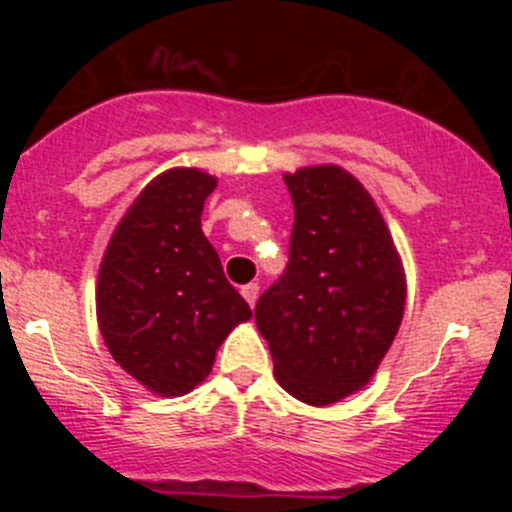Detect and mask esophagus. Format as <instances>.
I'll list each match as a JSON object with an SVG mask.
<instances>
[{"label":"esophagus","mask_w":512,"mask_h":512,"mask_svg":"<svg viewBox=\"0 0 512 512\" xmlns=\"http://www.w3.org/2000/svg\"><path fill=\"white\" fill-rule=\"evenodd\" d=\"M242 292V297L247 299V304H250V307H255V302H257V294H260V287L255 285V282H250V285H245L240 289Z\"/></svg>","instance_id":"esophagus-1"}]
</instances>
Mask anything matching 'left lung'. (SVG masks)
<instances>
[{
	"label": "left lung",
	"mask_w": 512,
	"mask_h": 512,
	"mask_svg": "<svg viewBox=\"0 0 512 512\" xmlns=\"http://www.w3.org/2000/svg\"><path fill=\"white\" fill-rule=\"evenodd\" d=\"M289 260L255 322L294 399L327 406L359 391L389 352L406 304L394 240L364 185L337 165L285 175Z\"/></svg>",
	"instance_id": "1"
}]
</instances>
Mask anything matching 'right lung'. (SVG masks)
<instances>
[{"instance_id": "right-lung-1", "label": "right lung", "mask_w": 512, "mask_h": 512, "mask_svg": "<svg viewBox=\"0 0 512 512\" xmlns=\"http://www.w3.org/2000/svg\"><path fill=\"white\" fill-rule=\"evenodd\" d=\"M218 180L195 168L160 173L113 232L98 272L101 337L123 371L160 396H183L252 309L225 280L200 215Z\"/></svg>"}]
</instances>
